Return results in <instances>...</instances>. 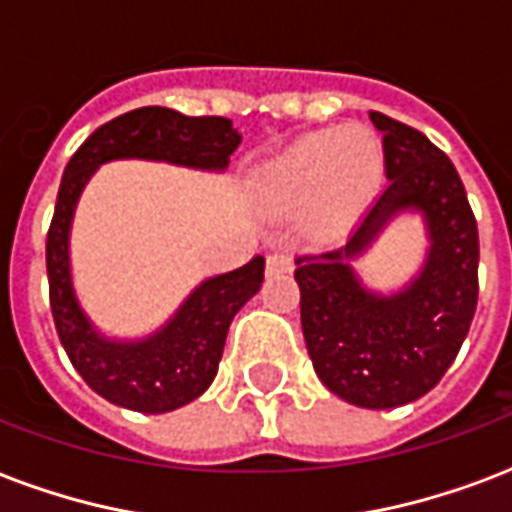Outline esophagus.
Masks as SVG:
<instances>
[{"mask_svg":"<svg viewBox=\"0 0 512 512\" xmlns=\"http://www.w3.org/2000/svg\"><path fill=\"white\" fill-rule=\"evenodd\" d=\"M265 265H268V273L292 271L290 252H271V255H268V260H265Z\"/></svg>","mask_w":512,"mask_h":512,"instance_id":"obj_1","label":"esophagus"}]
</instances>
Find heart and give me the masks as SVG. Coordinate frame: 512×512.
Masks as SVG:
<instances>
[{
  "label": "heart",
  "mask_w": 512,
  "mask_h": 512,
  "mask_svg": "<svg viewBox=\"0 0 512 512\" xmlns=\"http://www.w3.org/2000/svg\"><path fill=\"white\" fill-rule=\"evenodd\" d=\"M381 166V147L365 128L314 134L265 169L263 195L279 212H295L311 203V228L335 233L368 201Z\"/></svg>",
  "instance_id": "obj_1"
}]
</instances>
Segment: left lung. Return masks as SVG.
I'll use <instances>...</instances> for the list:
<instances>
[{"mask_svg":"<svg viewBox=\"0 0 512 512\" xmlns=\"http://www.w3.org/2000/svg\"><path fill=\"white\" fill-rule=\"evenodd\" d=\"M384 134V190L373 198L349 244L300 252V325L319 381L360 408H397L427 395L456 360L478 306V222L454 163L427 136L370 112ZM419 208L430 255L403 293H368L348 260L367 248L392 213Z\"/></svg>","mask_w":512,"mask_h":512,"instance_id":"obj_1","label":"left lung"}]
</instances>
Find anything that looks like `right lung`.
I'll use <instances>...</instances> for the list:
<instances>
[{
  "label": "right lung",
  "instance_id": "right-lung-1",
  "mask_svg": "<svg viewBox=\"0 0 512 512\" xmlns=\"http://www.w3.org/2000/svg\"><path fill=\"white\" fill-rule=\"evenodd\" d=\"M239 142L228 117H187L166 107H142L96 128L66 163L45 244L50 311L74 370L109 403L139 413H166L204 395L220 368L230 322L263 284L265 260L257 255L236 271L206 279L152 338L107 341L83 314L69 276V225L77 198L96 166L115 158L220 171Z\"/></svg>",
  "mask_w": 512,
  "mask_h": 512
}]
</instances>
